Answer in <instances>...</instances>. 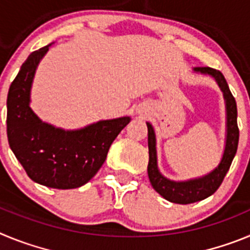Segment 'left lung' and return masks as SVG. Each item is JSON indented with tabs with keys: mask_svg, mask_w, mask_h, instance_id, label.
Here are the masks:
<instances>
[{
	"mask_svg": "<svg viewBox=\"0 0 250 250\" xmlns=\"http://www.w3.org/2000/svg\"><path fill=\"white\" fill-rule=\"evenodd\" d=\"M194 72L202 75H209L216 81L224 96L225 114H227V134H225V146L222 160L218 167L207 175L200 178L189 179L184 182H175L165 178L158 167V155H156V136L154 127L150 123L147 125V145H149V164L147 175L152 188L164 199L175 204H191L200 202L208 196L213 195L222 184L223 179L228 173L231 161L237 154L238 141H239V129L237 124V103L233 98L225 77L218 70L211 67H194Z\"/></svg>",
	"mask_w": 250,
	"mask_h": 250,
	"instance_id": "obj_1",
	"label": "left lung"
}]
</instances>
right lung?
Here are the masks:
<instances>
[{
    "label": "right lung",
    "mask_w": 250,
    "mask_h": 250,
    "mask_svg": "<svg viewBox=\"0 0 250 250\" xmlns=\"http://www.w3.org/2000/svg\"><path fill=\"white\" fill-rule=\"evenodd\" d=\"M22 63L7 95V138L11 150L35 183L55 189H75L91 180L129 116L100 120L83 129L65 130L43 123L30 107L31 87L48 47Z\"/></svg>",
    "instance_id": "add662e5"
}]
</instances>
